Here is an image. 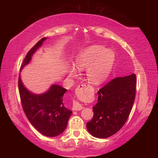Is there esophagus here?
<instances>
[{"instance_id": "obj_1", "label": "esophagus", "mask_w": 158, "mask_h": 158, "mask_svg": "<svg viewBox=\"0 0 158 158\" xmlns=\"http://www.w3.org/2000/svg\"><path fill=\"white\" fill-rule=\"evenodd\" d=\"M89 86V85L85 84H81V85H79L78 87V89H84L85 88H88ZM83 106L80 104L79 102L77 101H74L73 102V109L74 111H80L83 109Z\"/></svg>"}]
</instances>
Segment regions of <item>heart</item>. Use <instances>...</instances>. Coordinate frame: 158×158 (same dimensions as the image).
Instances as JSON below:
<instances>
[{
    "instance_id": "b5f03b06",
    "label": "heart",
    "mask_w": 158,
    "mask_h": 158,
    "mask_svg": "<svg viewBox=\"0 0 158 158\" xmlns=\"http://www.w3.org/2000/svg\"><path fill=\"white\" fill-rule=\"evenodd\" d=\"M114 52L111 49H105L101 45H91L83 49L77 55L74 65L80 70L87 69L86 76L89 81L93 84H99L107 78L115 60ZM68 73L70 76H75L77 69L69 66Z\"/></svg>"
}]
</instances>
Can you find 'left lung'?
I'll use <instances>...</instances> for the list:
<instances>
[{"mask_svg": "<svg viewBox=\"0 0 158 158\" xmlns=\"http://www.w3.org/2000/svg\"><path fill=\"white\" fill-rule=\"evenodd\" d=\"M93 117L86 123L92 136L105 139L121 129L129 117L136 95V75L116 77L99 90Z\"/></svg>", "mask_w": 158, "mask_h": 158, "instance_id": "1", "label": "left lung"}]
</instances>
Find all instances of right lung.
Here are the masks:
<instances>
[{
    "instance_id": "add662e5",
    "label": "right lung",
    "mask_w": 158,
    "mask_h": 158,
    "mask_svg": "<svg viewBox=\"0 0 158 158\" xmlns=\"http://www.w3.org/2000/svg\"><path fill=\"white\" fill-rule=\"evenodd\" d=\"M47 37L41 39L26 56L20 72L31 60L32 56L42 46ZM19 91L23 111L31 125L42 135L53 137L62 134L66 129L73 112L63 103V95L67 89L53 84L47 92L35 94L23 85L19 74Z\"/></svg>"
}]
</instances>
